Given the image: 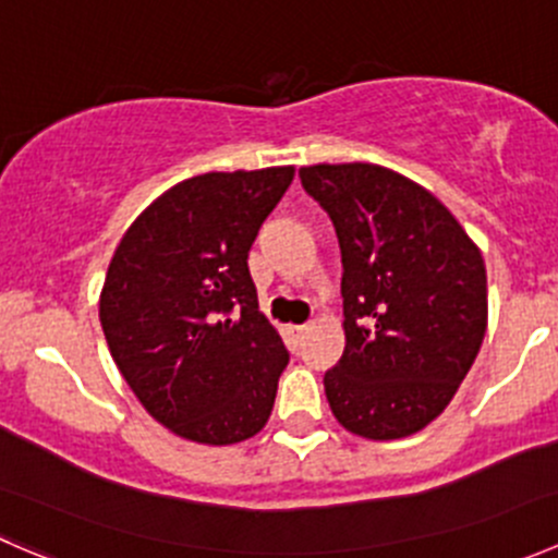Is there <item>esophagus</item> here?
I'll list each match as a JSON object with an SVG mask.
<instances>
[{
    "label": "esophagus",
    "instance_id": "esophagus-1",
    "mask_svg": "<svg viewBox=\"0 0 558 558\" xmlns=\"http://www.w3.org/2000/svg\"><path fill=\"white\" fill-rule=\"evenodd\" d=\"M289 335H291V337H294V340H296V342H300V340H302V337H305V335H307V326H289Z\"/></svg>",
    "mask_w": 558,
    "mask_h": 558
}]
</instances>
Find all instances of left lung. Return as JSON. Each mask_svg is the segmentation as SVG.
I'll use <instances>...</instances> for the list:
<instances>
[{
  "label": "left lung",
  "mask_w": 558,
  "mask_h": 558,
  "mask_svg": "<svg viewBox=\"0 0 558 558\" xmlns=\"http://www.w3.org/2000/svg\"><path fill=\"white\" fill-rule=\"evenodd\" d=\"M300 178L342 253L345 351L324 375L331 413L367 440L415 435L448 408L481 351V251L437 196L386 167L313 165Z\"/></svg>",
  "instance_id": "left-lung-1"
}]
</instances>
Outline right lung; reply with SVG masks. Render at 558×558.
I'll use <instances>...</instances> for the list:
<instances>
[{"mask_svg":"<svg viewBox=\"0 0 558 558\" xmlns=\"http://www.w3.org/2000/svg\"><path fill=\"white\" fill-rule=\"evenodd\" d=\"M294 167L172 185L118 243L99 296L112 362L159 424L232 446L264 429L289 351L258 313L247 251Z\"/></svg>","mask_w":558,"mask_h":558,"instance_id":"right-lung-1","label":"right lung"}]
</instances>
